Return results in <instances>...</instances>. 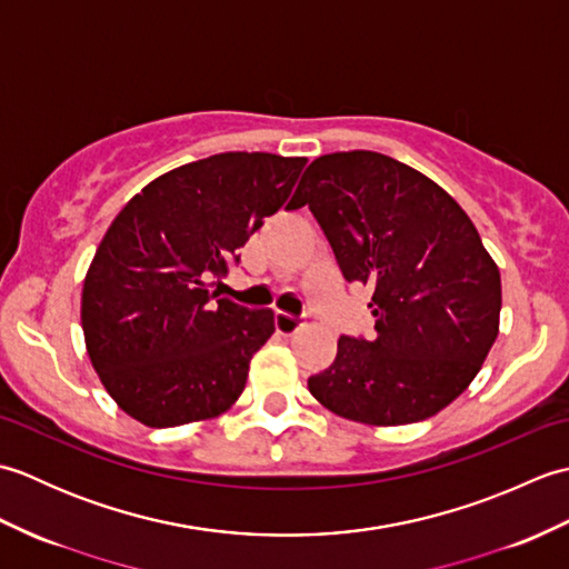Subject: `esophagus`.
I'll return each instance as SVG.
<instances>
[{
	"label": "esophagus",
	"instance_id": "esophagus-1",
	"mask_svg": "<svg viewBox=\"0 0 569 569\" xmlns=\"http://www.w3.org/2000/svg\"><path fill=\"white\" fill-rule=\"evenodd\" d=\"M273 322H276V332L283 335V337H291L293 332L300 330V325H303V320H300V318L288 316V312H281V310L276 312Z\"/></svg>",
	"mask_w": 569,
	"mask_h": 569
}]
</instances>
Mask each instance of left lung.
I'll use <instances>...</instances> for the list:
<instances>
[{
  "label": "left lung",
  "mask_w": 569,
  "mask_h": 569,
  "mask_svg": "<svg viewBox=\"0 0 569 569\" xmlns=\"http://www.w3.org/2000/svg\"><path fill=\"white\" fill-rule=\"evenodd\" d=\"M308 204L347 281L371 288V340L340 337L332 365L308 379L335 416L408 426L475 381L499 335L501 273L477 227L416 168L377 151L308 166L291 210Z\"/></svg>",
  "instance_id": "obj_1"
}]
</instances>
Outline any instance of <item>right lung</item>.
<instances>
[{
    "label": "right lung",
    "instance_id": "right-lung-1",
    "mask_svg": "<svg viewBox=\"0 0 569 569\" xmlns=\"http://www.w3.org/2000/svg\"><path fill=\"white\" fill-rule=\"evenodd\" d=\"M306 163L217 153L151 180L114 217L84 273L80 320L92 367L127 416L188 426L222 416L244 391L273 310L214 301L210 286L283 208Z\"/></svg>",
    "mask_w": 569,
    "mask_h": 569
}]
</instances>
